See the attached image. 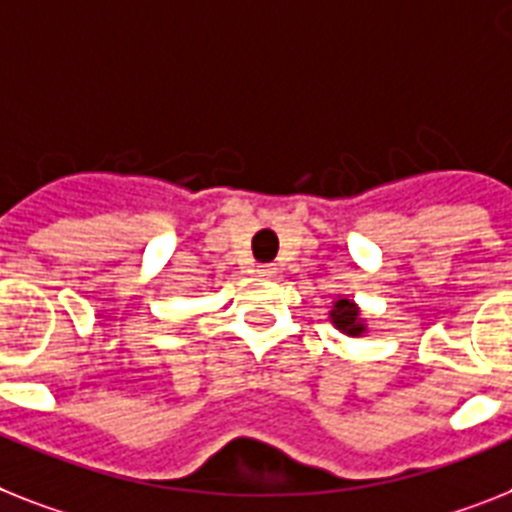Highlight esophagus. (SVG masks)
<instances>
[{
	"mask_svg": "<svg viewBox=\"0 0 512 512\" xmlns=\"http://www.w3.org/2000/svg\"><path fill=\"white\" fill-rule=\"evenodd\" d=\"M277 274V266L274 264H259L256 266V277H274Z\"/></svg>",
	"mask_w": 512,
	"mask_h": 512,
	"instance_id": "34e87169",
	"label": "esophagus"
}]
</instances>
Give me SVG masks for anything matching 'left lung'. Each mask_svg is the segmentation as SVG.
<instances>
[{
    "mask_svg": "<svg viewBox=\"0 0 512 512\" xmlns=\"http://www.w3.org/2000/svg\"><path fill=\"white\" fill-rule=\"evenodd\" d=\"M329 322L335 324L340 332H345V335L350 337H361L363 332H366V324H363L361 319V311H358V306L350 298H337L335 306H332V311H329Z\"/></svg>",
    "mask_w": 512,
    "mask_h": 512,
    "instance_id": "obj_1",
    "label": "left lung"
}]
</instances>
